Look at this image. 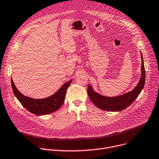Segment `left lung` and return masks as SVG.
<instances>
[{
	"mask_svg": "<svg viewBox=\"0 0 159 159\" xmlns=\"http://www.w3.org/2000/svg\"><path fill=\"white\" fill-rule=\"evenodd\" d=\"M141 56L142 60L141 76L137 85L134 89H132V91L118 97H107L95 92L90 86V84H89L88 88V96L91 102L98 108L107 111H121L127 108L139 96L144 88L146 77L143 58L141 52Z\"/></svg>",
	"mask_w": 159,
	"mask_h": 159,
	"instance_id": "1",
	"label": "left lung"
}]
</instances>
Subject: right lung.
<instances>
[{"label": "right lung", "mask_w": 159, "mask_h": 159, "mask_svg": "<svg viewBox=\"0 0 159 159\" xmlns=\"http://www.w3.org/2000/svg\"><path fill=\"white\" fill-rule=\"evenodd\" d=\"M71 81V80L68 81L56 93L43 99L32 98L22 94L16 88L12 79L11 86L15 96L28 111L41 116L54 112L62 106L65 102L66 90Z\"/></svg>", "instance_id": "obj_1"}]
</instances>
